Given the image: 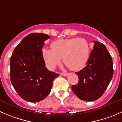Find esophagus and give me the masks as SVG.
Masks as SVG:
<instances>
[{
	"label": "esophagus",
	"mask_w": 122,
	"mask_h": 122,
	"mask_svg": "<svg viewBox=\"0 0 122 122\" xmlns=\"http://www.w3.org/2000/svg\"><path fill=\"white\" fill-rule=\"evenodd\" d=\"M61 74L62 76H67L68 75V73H61Z\"/></svg>",
	"instance_id": "1"
}]
</instances>
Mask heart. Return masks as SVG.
<instances>
[{"mask_svg":"<svg viewBox=\"0 0 122 122\" xmlns=\"http://www.w3.org/2000/svg\"><path fill=\"white\" fill-rule=\"evenodd\" d=\"M51 48L42 50L45 61L51 70H54L62 58L70 69L80 70L86 65L91 51L87 41L82 38L58 40L52 43Z\"/></svg>","mask_w":122,"mask_h":122,"instance_id":"heart-1","label":"heart"}]
</instances>
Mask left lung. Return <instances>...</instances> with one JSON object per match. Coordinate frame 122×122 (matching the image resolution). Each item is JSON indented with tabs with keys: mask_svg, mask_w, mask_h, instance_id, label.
Returning <instances> with one entry per match:
<instances>
[{
	"mask_svg": "<svg viewBox=\"0 0 122 122\" xmlns=\"http://www.w3.org/2000/svg\"><path fill=\"white\" fill-rule=\"evenodd\" d=\"M86 67L76 72L79 81L71 86L72 91L80 100L94 101L104 93L113 76L112 56L105 45L94 41Z\"/></svg>",
	"mask_w": 122,
	"mask_h": 122,
	"instance_id": "obj_1",
	"label": "left lung"
}]
</instances>
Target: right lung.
<instances>
[{"mask_svg":"<svg viewBox=\"0 0 122 122\" xmlns=\"http://www.w3.org/2000/svg\"><path fill=\"white\" fill-rule=\"evenodd\" d=\"M48 35L30 34L15 47L10 60V79L15 91L25 101L36 102L45 98L54 79L60 74L45 67L42 49Z\"/></svg>","mask_w":122,"mask_h":122,"instance_id":"add662e5","label":"right lung"}]
</instances>
